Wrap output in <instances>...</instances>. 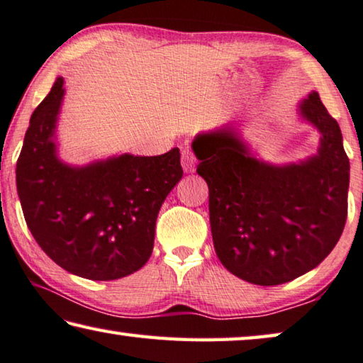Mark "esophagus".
<instances>
[{
  "label": "esophagus",
  "instance_id": "1",
  "mask_svg": "<svg viewBox=\"0 0 363 363\" xmlns=\"http://www.w3.org/2000/svg\"><path fill=\"white\" fill-rule=\"evenodd\" d=\"M181 163H182V168L186 172H194L195 171V164H197V160L192 155V152L186 148V150H182V157H181Z\"/></svg>",
  "mask_w": 363,
  "mask_h": 363
}]
</instances>
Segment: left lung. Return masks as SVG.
<instances>
[{
	"instance_id": "obj_1",
	"label": "left lung",
	"mask_w": 363,
	"mask_h": 363,
	"mask_svg": "<svg viewBox=\"0 0 363 363\" xmlns=\"http://www.w3.org/2000/svg\"><path fill=\"white\" fill-rule=\"evenodd\" d=\"M298 111L321 134L318 153L301 163L257 160L229 125L192 142L208 184L216 255L247 283L276 286L306 274L330 255L346 224L350 166L341 129L316 91Z\"/></svg>"
}]
</instances>
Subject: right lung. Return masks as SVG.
Returning a JSON list of instances; mask_svg holds the SVG:
<instances>
[{"label": "right lung", "instance_id": "1", "mask_svg": "<svg viewBox=\"0 0 363 363\" xmlns=\"http://www.w3.org/2000/svg\"><path fill=\"white\" fill-rule=\"evenodd\" d=\"M65 79L37 106L16 166L28 229L51 260L94 281L132 274L148 262L164 199L182 177L179 148L158 157H119L87 166L57 158L55 130Z\"/></svg>", "mask_w": 363, "mask_h": 363}]
</instances>
